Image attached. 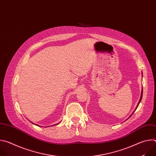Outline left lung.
I'll return each mask as SVG.
<instances>
[{
	"label": "left lung",
	"instance_id": "8db88e82",
	"mask_svg": "<svg viewBox=\"0 0 156 156\" xmlns=\"http://www.w3.org/2000/svg\"><path fill=\"white\" fill-rule=\"evenodd\" d=\"M142 96H143V88H142V90H141V97H140V101H139V102H138V105H137V106H136V108H135V110H134V111H133V113H134V112H135V110H136V108H137V107H138V105H139V104H140V102H141V99H142ZM133 114H131V115H130V116H129V117H131V115H133Z\"/></svg>",
	"mask_w": 156,
	"mask_h": 156
}]
</instances>
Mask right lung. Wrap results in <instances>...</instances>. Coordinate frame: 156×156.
<instances>
[{"label": "right lung", "instance_id": "right-lung-1", "mask_svg": "<svg viewBox=\"0 0 156 156\" xmlns=\"http://www.w3.org/2000/svg\"><path fill=\"white\" fill-rule=\"evenodd\" d=\"M56 125H57V124H56Z\"/></svg>", "mask_w": 156, "mask_h": 156}]
</instances>
